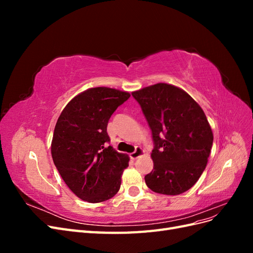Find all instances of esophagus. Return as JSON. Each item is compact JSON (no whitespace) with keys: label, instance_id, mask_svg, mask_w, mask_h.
<instances>
[{"label":"esophagus","instance_id":"1","mask_svg":"<svg viewBox=\"0 0 253 253\" xmlns=\"http://www.w3.org/2000/svg\"><path fill=\"white\" fill-rule=\"evenodd\" d=\"M143 153H144V151L141 149V148H139V147H137L136 149H135V151L132 153L131 155H129V157H131L132 159H137V158H139L140 156H142L143 155Z\"/></svg>","mask_w":253,"mask_h":253}]
</instances>
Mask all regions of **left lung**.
Returning a JSON list of instances; mask_svg holds the SVG:
<instances>
[{"mask_svg": "<svg viewBox=\"0 0 253 253\" xmlns=\"http://www.w3.org/2000/svg\"><path fill=\"white\" fill-rule=\"evenodd\" d=\"M152 131L154 168L144 176L156 193L178 195L206 169L213 133L203 109L185 90L157 83L133 91Z\"/></svg>", "mask_w": 253, "mask_h": 253, "instance_id": "8db88e82", "label": "left lung"}]
</instances>
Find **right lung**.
Here are the masks:
<instances>
[{
	"label": "right lung",
	"instance_id": "1",
	"mask_svg": "<svg viewBox=\"0 0 253 253\" xmlns=\"http://www.w3.org/2000/svg\"><path fill=\"white\" fill-rule=\"evenodd\" d=\"M129 96L116 88H88L73 98L58 118L51 141L53 164L82 201H108L120 189L129 158L108 145L106 126Z\"/></svg>",
	"mask_w": 253,
	"mask_h": 253
}]
</instances>
